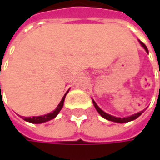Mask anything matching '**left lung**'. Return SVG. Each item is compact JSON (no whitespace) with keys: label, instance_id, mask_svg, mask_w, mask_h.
<instances>
[{"label":"left lung","instance_id":"left-lung-1","mask_svg":"<svg viewBox=\"0 0 160 160\" xmlns=\"http://www.w3.org/2000/svg\"><path fill=\"white\" fill-rule=\"evenodd\" d=\"M139 42L141 43V45L144 47V49L146 51V52H148V50L146 48V46H145V44L143 43L141 41H139ZM92 103H93V106H94V108H95V109L97 110V112L104 118H106V119H108V120H110V121H114V122H118V123H126V122H129V121H132V120H134L135 118H137L139 116H141V114L143 113L144 111H141V112H138V113H136V114H133V115H132V116H130V117H126V118H117V117H114V116H112V115H109V114H108V113H106V112H104L97 105H96V103L92 100Z\"/></svg>","mask_w":160,"mask_h":160}]
</instances>
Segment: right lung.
<instances>
[{
    "label": "right lung",
    "mask_w": 160,
    "mask_h": 160,
    "mask_svg": "<svg viewBox=\"0 0 160 160\" xmlns=\"http://www.w3.org/2000/svg\"><path fill=\"white\" fill-rule=\"evenodd\" d=\"M1 87V86H0ZM68 92H66V94L63 96V98H62V100H61V102L59 103V105L57 106V108L53 110L52 112H51V113H49V114H46V115H44V116H38V117H25L24 118V119L26 120V121H28V122H31V123H35V124H39V123H43V122H46V121H49V120H51V119H52V118H54L56 116H57V114L60 112V110L62 109V108H63V106H64V101H65V97H66V95H67V93H68Z\"/></svg>",
    "instance_id": "obj_1"
}]
</instances>
